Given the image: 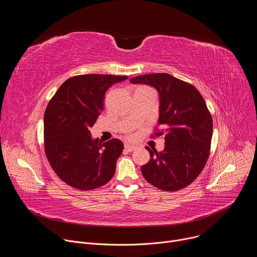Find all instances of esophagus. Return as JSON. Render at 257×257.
I'll return each mask as SVG.
<instances>
[{"label": "esophagus", "instance_id": "1", "mask_svg": "<svg viewBox=\"0 0 257 257\" xmlns=\"http://www.w3.org/2000/svg\"><path fill=\"white\" fill-rule=\"evenodd\" d=\"M124 148H125V150H126L127 152H129V153L135 151V149H136L135 146H133V145H131V144H129V143H126V144L124 145Z\"/></svg>", "mask_w": 257, "mask_h": 257}]
</instances>
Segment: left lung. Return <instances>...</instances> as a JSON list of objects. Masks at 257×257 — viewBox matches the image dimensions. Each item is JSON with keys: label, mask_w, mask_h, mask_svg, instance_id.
<instances>
[{"label": "left lung", "mask_w": 257, "mask_h": 257, "mask_svg": "<svg viewBox=\"0 0 257 257\" xmlns=\"http://www.w3.org/2000/svg\"><path fill=\"white\" fill-rule=\"evenodd\" d=\"M131 83L154 86L160 94V119L152 138L165 135V149L146 150L150 162L141 167L144 179L164 191L190 185L206 165L212 137V118L200 92L167 73L136 76Z\"/></svg>", "instance_id": "obj_1"}]
</instances>
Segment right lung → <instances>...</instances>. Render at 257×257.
<instances>
[{
	"instance_id": "add662e5",
	"label": "right lung",
	"mask_w": 257,
	"mask_h": 257,
	"mask_svg": "<svg viewBox=\"0 0 257 257\" xmlns=\"http://www.w3.org/2000/svg\"><path fill=\"white\" fill-rule=\"evenodd\" d=\"M127 76L85 74L67 79L51 98L44 118L47 159L67 185L96 189L111 180L123 143L92 140L89 128L103 109L105 91Z\"/></svg>"
}]
</instances>
